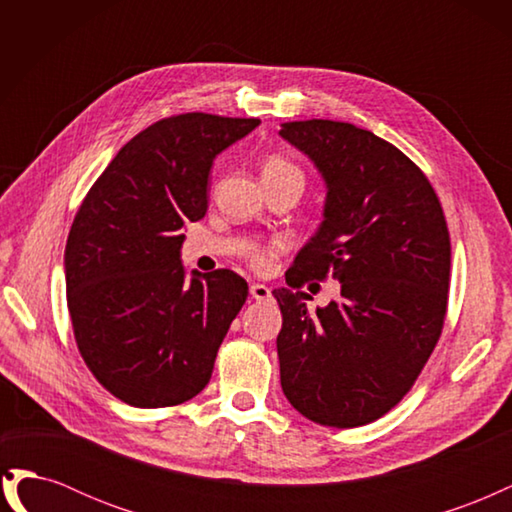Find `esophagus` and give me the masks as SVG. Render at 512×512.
I'll return each instance as SVG.
<instances>
[{
    "instance_id": "obj_1",
    "label": "esophagus",
    "mask_w": 512,
    "mask_h": 512,
    "mask_svg": "<svg viewBox=\"0 0 512 512\" xmlns=\"http://www.w3.org/2000/svg\"><path fill=\"white\" fill-rule=\"evenodd\" d=\"M250 294H252V299H256V301H265V299L271 297V288L265 286V284H252Z\"/></svg>"
}]
</instances>
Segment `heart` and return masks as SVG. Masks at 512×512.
I'll return each mask as SVG.
<instances>
[{
	"mask_svg": "<svg viewBox=\"0 0 512 512\" xmlns=\"http://www.w3.org/2000/svg\"><path fill=\"white\" fill-rule=\"evenodd\" d=\"M269 173H301V170L290 164L288 160H282V158H271L267 164H265V173L262 175H269ZM284 250V243L282 241H273L265 247H254V250L250 252V262L252 267L258 269V271H267L271 267L273 258L280 254Z\"/></svg>",
	"mask_w": 512,
	"mask_h": 512,
	"instance_id": "heart-1",
	"label": "heart"
}]
</instances>
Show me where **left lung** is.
I'll list each match as a JSON object with an SVG mask.
<instances>
[{
  "instance_id": "left-lung-1",
  "label": "left lung",
  "mask_w": 512,
  "mask_h": 512,
  "mask_svg": "<svg viewBox=\"0 0 512 512\" xmlns=\"http://www.w3.org/2000/svg\"><path fill=\"white\" fill-rule=\"evenodd\" d=\"M280 136L327 185L324 220L273 290L282 391L327 427L384 416L436 348L451 282V237L429 179L397 147L344 121L282 123ZM334 275L343 299L309 313L298 288Z\"/></svg>"
}]
</instances>
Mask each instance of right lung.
Listing matches in <instances>:
<instances>
[{"label": "right lung", "mask_w": 512, "mask_h": 512, "mask_svg": "<svg viewBox=\"0 0 512 512\" xmlns=\"http://www.w3.org/2000/svg\"><path fill=\"white\" fill-rule=\"evenodd\" d=\"M260 119L185 113L138 132L91 185L64 267L74 339L108 393L136 408L179 406L205 389L247 299L228 269L181 265L183 226L207 213L213 160Z\"/></svg>", "instance_id": "right-lung-1"}]
</instances>
